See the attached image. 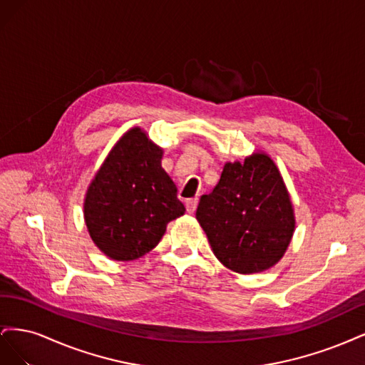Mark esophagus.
Here are the masks:
<instances>
[{
    "label": "esophagus",
    "instance_id": "34e87169",
    "mask_svg": "<svg viewBox=\"0 0 365 365\" xmlns=\"http://www.w3.org/2000/svg\"><path fill=\"white\" fill-rule=\"evenodd\" d=\"M196 205H197L196 197H192V200H187L185 201V208H187V212H189V213H195Z\"/></svg>",
    "mask_w": 365,
    "mask_h": 365
}]
</instances>
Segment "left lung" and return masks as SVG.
Masks as SVG:
<instances>
[{
	"instance_id": "left-lung-1",
	"label": "left lung",
	"mask_w": 365,
	"mask_h": 365,
	"mask_svg": "<svg viewBox=\"0 0 365 365\" xmlns=\"http://www.w3.org/2000/svg\"><path fill=\"white\" fill-rule=\"evenodd\" d=\"M196 219L219 262L239 274L274 267L294 235V208L277 165L267 153L227 163Z\"/></svg>"
}]
</instances>
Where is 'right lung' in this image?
Wrapping results in <instances>:
<instances>
[{
    "label": "right lung",
    "mask_w": 365,
    "mask_h": 365,
    "mask_svg": "<svg viewBox=\"0 0 365 365\" xmlns=\"http://www.w3.org/2000/svg\"><path fill=\"white\" fill-rule=\"evenodd\" d=\"M161 158L163 149L134 128L117 141L88 187L85 222L108 257H141L158 245L170 220L184 215Z\"/></svg>",
    "instance_id": "right-lung-1"
}]
</instances>
